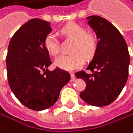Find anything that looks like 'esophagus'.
I'll return each mask as SVG.
<instances>
[{
	"mask_svg": "<svg viewBox=\"0 0 133 133\" xmlns=\"http://www.w3.org/2000/svg\"><path fill=\"white\" fill-rule=\"evenodd\" d=\"M70 76H71V81H74V79H75V75H74V73H71L70 74Z\"/></svg>",
	"mask_w": 133,
	"mask_h": 133,
	"instance_id": "34e87169",
	"label": "esophagus"
}]
</instances>
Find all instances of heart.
Listing matches in <instances>:
<instances>
[{"instance_id": "obj_1", "label": "heart", "mask_w": 133, "mask_h": 133, "mask_svg": "<svg viewBox=\"0 0 133 133\" xmlns=\"http://www.w3.org/2000/svg\"><path fill=\"white\" fill-rule=\"evenodd\" d=\"M61 33L67 38L74 41L71 55H63L55 60V65L67 71H74L84 64V57L91 59L97 47V40L93 34L87 33L84 27L77 23H69L61 29ZM45 48L51 55H57L59 52V42L53 32H50L44 40Z\"/></svg>"}]
</instances>
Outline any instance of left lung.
Here are the masks:
<instances>
[{
    "mask_svg": "<svg viewBox=\"0 0 133 133\" xmlns=\"http://www.w3.org/2000/svg\"><path fill=\"white\" fill-rule=\"evenodd\" d=\"M87 18L96 34L97 47L86 69L91 73L82 70L75 76L86 83L82 99L91 105L105 106L119 96L127 83L130 55L125 40L110 22L96 15Z\"/></svg>",
    "mask_w": 133,
    "mask_h": 133,
    "instance_id": "1",
    "label": "left lung"
}]
</instances>
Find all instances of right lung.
I'll return each instance as SVG.
<instances>
[{
  "label": "right lung",
  "mask_w": 133,
  "mask_h": 133,
  "mask_svg": "<svg viewBox=\"0 0 133 133\" xmlns=\"http://www.w3.org/2000/svg\"><path fill=\"white\" fill-rule=\"evenodd\" d=\"M51 31L49 22L33 18L18 29L8 46L6 69L10 89L23 105L36 111L52 106L70 80L67 71L58 67L47 69L52 62L44 40Z\"/></svg>",
  "instance_id": "1"
}]
</instances>
